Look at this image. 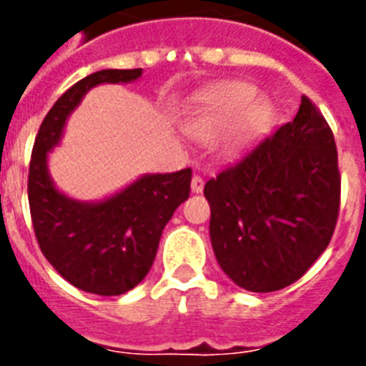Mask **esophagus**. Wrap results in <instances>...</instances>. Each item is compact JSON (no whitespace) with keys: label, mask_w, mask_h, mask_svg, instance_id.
I'll return each mask as SVG.
<instances>
[{"label":"esophagus","mask_w":366,"mask_h":366,"mask_svg":"<svg viewBox=\"0 0 366 366\" xmlns=\"http://www.w3.org/2000/svg\"><path fill=\"white\" fill-rule=\"evenodd\" d=\"M203 188H205V180H203L199 174H194V178H192V192H194V194H201Z\"/></svg>","instance_id":"esophagus-1"}]
</instances>
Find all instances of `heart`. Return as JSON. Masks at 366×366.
I'll use <instances>...</instances> for the list:
<instances>
[{
    "instance_id": "b5f03b06",
    "label": "heart",
    "mask_w": 366,
    "mask_h": 366,
    "mask_svg": "<svg viewBox=\"0 0 366 366\" xmlns=\"http://www.w3.org/2000/svg\"><path fill=\"white\" fill-rule=\"evenodd\" d=\"M254 99L256 89L249 83H224L203 99V104L189 122L188 131L199 140H212L228 131L239 119L235 127V138L249 140L267 125L272 116L269 106L264 102H256L250 107Z\"/></svg>"
}]
</instances>
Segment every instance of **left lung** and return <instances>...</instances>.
Wrapping results in <instances>:
<instances>
[{
    "label": "left lung",
    "instance_id": "left-lung-1",
    "mask_svg": "<svg viewBox=\"0 0 366 366\" xmlns=\"http://www.w3.org/2000/svg\"><path fill=\"white\" fill-rule=\"evenodd\" d=\"M340 182L335 134L302 94L292 122L205 184L211 243L226 275L250 292L298 281L332 239Z\"/></svg>",
    "mask_w": 366,
    "mask_h": 366
}]
</instances>
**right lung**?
Returning <instances> with one entry per match:
<instances>
[{
    "label": "right lung",
    "mask_w": 366,
    "mask_h": 366,
    "mask_svg": "<svg viewBox=\"0 0 366 366\" xmlns=\"http://www.w3.org/2000/svg\"><path fill=\"white\" fill-rule=\"evenodd\" d=\"M142 68L100 70L60 97L43 119L31 149L28 201L31 226L49 264L77 289L117 296L134 289L154 264L161 234L189 197L192 169L148 174L102 203H77L54 188L47 152L60 140L66 117L99 83H127Z\"/></svg>",
    "instance_id": "obj_1"
}]
</instances>
